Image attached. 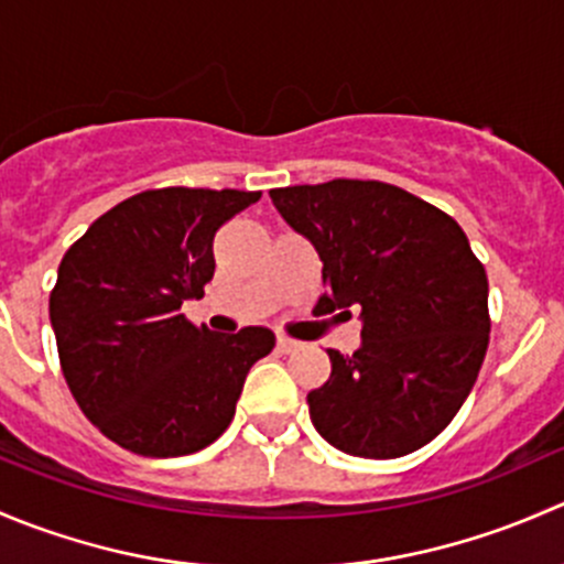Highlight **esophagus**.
<instances>
[{"label":"esophagus","mask_w":564,"mask_h":564,"mask_svg":"<svg viewBox=\"0 0 564 564\" xmlns=\"http://www.w3.org/2000/svg\"><path fill=\"white\" fill-rule=\"evenodd\" d=\"M278 349H281L283 355H292V351L303 349V340H294L289 338V335H278Z\"/></svg>","instance_id":"obj_1"}]
</instances>
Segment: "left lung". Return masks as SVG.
I'll return each mask as SVG.
<instances>
[{"mask_svg": "<svg viewBox=\"0 0 564 564\" xmlns=\"http://www.w3.org/2000/svg\"><path fill=\"white\" fill-rule=\"evenodd\" d=\"M281 218L322 259L318 314L360 308L355 355L308 392L314 429L360 458H401L447 429L488 349V278L464 229L377 180L272 187Z\"/></svg>", "mask_w": 564, "mask_h": 564, "instance_id": "1", "label": "left lung"}]
</instances>
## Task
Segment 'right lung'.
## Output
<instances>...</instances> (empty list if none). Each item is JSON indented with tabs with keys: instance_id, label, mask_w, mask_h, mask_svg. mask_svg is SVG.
<instances>
[{
	"instance_id": "1",
	"label": "right lung",
	"mask_w": 564,
	"mask_h": 564,
	"mask_svg": "<svg viewBox=\"0 0 564 564\" xmlns=\"http://www.w3.org/2000/svg\"><path fill=\"white\" fill-rule=\"evenodd\" d=\"M259 191L161 187L124 198L67 248L48 300L62 373L100 434L147 458L213 445L275 335H215L182 314L213 281L215 231Z\"/></svg>"
}]
</instances>
